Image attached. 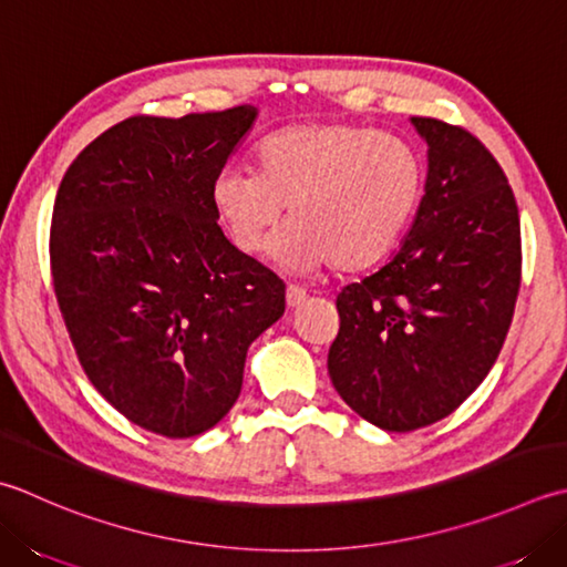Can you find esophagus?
<instances>
[{
	"mask_svg": "<svg viewBox=\"0 0 567 567\" xmlns=\"http://www.w3.org/2000/svg\"><path fill=\"white\" fill-rule=\"evenodd\" d=\"M307 299V292L302 290V287H297V285H287V292H285V302H287V307L290 309H295V307H299Z\"/></svg>",
	"mask_w": 567,
	"mask_h": 567,
	"instance_id": "obj_1",
	"label": "esophagus"
}]
</instances>
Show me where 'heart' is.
Here are the masks:
<instances>
[{
  "mask_svg": "<svg viewBox=\"0 0 567 567\" xmlns=\"http://www.w3.org/2000/svg\"><path fill=\"white\" fill-rule=\"evenodd\" d=\"M252 169L220 172L210 188L233 246L262 252L287 208L282 260L341 275L391 258L425 188L423 159L405 140L339 120L275 130L255 150Z\"/></svg>",
  "mask_w": 567,
  "mask_h": 567,
  "instance_id": "b5f03b06",
  "label": "heart"
}]
</instances>
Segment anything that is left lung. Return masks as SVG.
I'll list each match as a JSON object with an SVG mask.
<instances>
[{"mask_svg":"<svg viewBox=\"0 0 567 567\" xmlns=\"http://www.w3.org/2000/svg\"><path fill=\"white\" fill-rule=\"evenodd\" d=\"M427 184L405 243L337 297L329 375L388 432L447 417L494 365L520 287V220L494 154L460 125L413 117Z\"/></svg>","mask_w":567,"mask_h":567,"instance_id":"1","label":"left lung"}]
</instances>
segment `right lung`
<instances>
[{
  "instance_id": "add662e5",
  "label": "right lung",
  "mask_w": 567,
  "mask_h": 567,
  "mask_svg": "<svg viewBox=\"0 0 567 567\" xmlns=\"http://www.w3.org/2000/svg\"><path fill=\"white\" fill-rule=\"evenodd\" d=\"M252 105L135 115L78 154L51 216L55 302L87 381L157 435H202L238 401L285 285L218 228L210 188Z\"/></svg>"
}]
</instances>
